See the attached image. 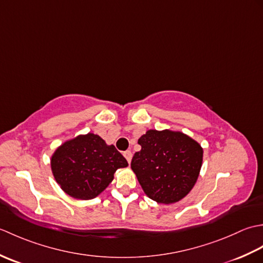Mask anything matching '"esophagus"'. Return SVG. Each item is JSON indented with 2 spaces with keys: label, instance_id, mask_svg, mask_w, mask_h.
<instances>
[{
  "label": "esophagus",
  "instance_id": "34e87169",
  "mask_svg": "<svg viewBox=\"0 0 263 263\" xmlns=\"http://www.w3.org/2000/svg\"><path fill=\"white\" fill-rule=\"evenodd\" d=\"M123 156H124L125 159L127 160V163L130 164L131 163V159H132V153L130 152V150H126V152L123 153Z\"/></svg>",
  "mask_w": 263,
  "mask_h": 263
}]
</instances>
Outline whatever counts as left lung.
I'll return each instance as SVG.
<instances>
[{
	"mask_svg": "<svg viewBox=\"0 0 263 263\" xmlns=\"http://www.w3.org/2000/svg\"><path fill=\"white\" fill-rule=\"evenodd\" d=\"M141 150L131 168L148 198L172 204L193 189L202 166L203 148L181 131L148 130L139 138Z\"/></svg>",
	"mask_w": 263,
	"mask_h": 263,
	"instance_id": "left-lung-1",
	"label": "left lung"
}]
</instances>
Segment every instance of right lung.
I'll return each mask as SVG.
<instances>
[{
	"mask_svg": "<svg viewBox=\"0 0 263 263\" xmlns=\"http://www.w3.org/2000/svg\"><path fill=\"white\" fill-rule=\"evenodd\" d=\"M127 165L113 144L91 132L64 141L51 157L55 181L66 194L78 200L98 197L114 180L116 170Z\"/></svg>",
	"mask_w": 263,
	"mask_h": 263,
	"instance_id": "1",
	"label": "right lung"
}]
</instances>
